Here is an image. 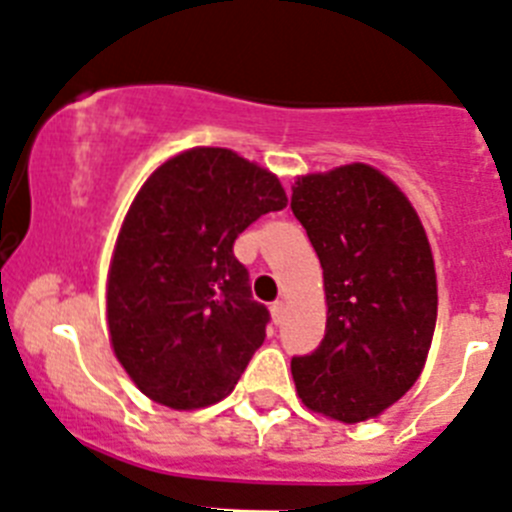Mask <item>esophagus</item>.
I'll return each mask as SVG.
<instances>
[{
	"instance_id": "esophagus-1",
	"label": "esophagus",
	"mask_w": 512,
	"mask_h": 512,
	"mask_svg": "<svg viewBox=\"0 0 512 512\" xmlns=\"http://www.w3.org/2000/svg\"><path fill=\"white\" fill-rule=\"evenodd\" d=\"M270 313H273L275 324H280V321H283V316H285V303L283 301L270 303Z\"/></svg>"
}]
</instances>
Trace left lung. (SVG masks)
Returning <instances> with one entry per match:
<instances>
[{"instance_id": "8db88e82", "label": "left lung", "mask_w": 512, "mask_h": 512, "mask_svg": "<svg viewBox=\"0 0 512 512\" xmlns=\"http://www.w3.org/2000/svg\"><path fill=\"white\" fill-rule=\"evenodd\" d=\"M290 209L324 267L326 331L290 370L303 403L342 423L380 416L418 380L436 329V273L418 214L370 165L296 181Z\"/></svg>"}]
</instances>
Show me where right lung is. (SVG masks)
<instances>
[{"mask_svg":"<svg viewBox=\"0 0 512 512\" xmlns=\"http://www.w3.org/2000/svg\"><path fill=\"white\" fill-rule=\"evenodd\" d=\"M285 204L273 173L224 147H193L147 178L107 290L114 354L147 398L191 411L232 393L270 324L234 239Z\"/></svg>","mask_w":512,"mask_h":512,"instance_id":"obj_1","label":"right lung"}]
</instances>
